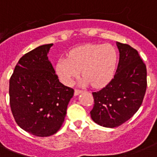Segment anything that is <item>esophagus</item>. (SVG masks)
<instances>
[{
    "label": "esophagus",
    "mask_w": 157,
    "mask_h": 157,
    "mask_svg": "<svg viewBox=\"0 0 157 157\" xmlns=\"http://www.w3.org/2000/svg\"><path fill=\"white\" fill-rule=\"evenodd\" d=\"M81 92H82V91L80 90H75V91H74V94L76 96V95H78V94H80Z\"/></svg>",
    "instance_id": "34e87169"
}]
</instances>
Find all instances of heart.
I'll return each mask as SVG.
<instances>
[{
    "mask_svg": "<svg viewBox=\"0 0 157 157\" xmlns=\"http://www.w3.org/2000/svg\"><path fill=\"white\" fill-rule=\"evenodd\" d=\"M118 54L112 45L88 44L72 49L68 57H62L57 61L55 71L59 80L67 86L72 83L81 74V84L92 83L96 88L109 84L117 70Z\"/></svg>",
    "mask_w": 157,
    "mask_h": 157,
    "instance_id": "b5f03b06",
    "label": "heart"
}]
</instances>
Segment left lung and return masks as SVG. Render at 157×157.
Listing matches in <instances>:
<instances>
[{
	"label": "left lung",
	"instance_id": "left-lung-1",
	"mask_svg": "<svg viewBox=\"0 0 157 157\" xmlns=\"http://www.w3.org/2000/svg\"><path fill=\"white\" fill-rule=\"evenodd\" d=\"M120 53L112 81L93 92L90 116L101 126L115 128L134 116L141 106L147 89V68L139 53L127 44L117 42Z\"/></svg>",
	"mask_w": 157,
	"mask_h": 157
}]
</instances>
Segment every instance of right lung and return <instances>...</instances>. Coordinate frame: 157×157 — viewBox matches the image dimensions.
I'll use <instances>...</instances> for the list:
<instances>
[{
	"mask_svg": "<svg viewBox=\"0 0 157 157\" xmlns=\"http://www.w3.org/2000/svg\"><path fill=\"white\" fill-rule=\"evenodd\" d=\"M53 44L40 45L18 60L10 79V104L20 128L38 137L55 134L66 117L73 89L59 82L47 54Z\"/></svg>",
	"mask_w": 157,
	"mask_h": 157,
	"instance_id": "1",
	"label": "right lung"
}]
</instances>
